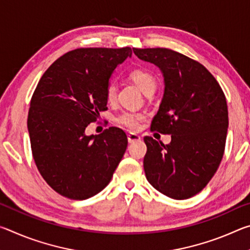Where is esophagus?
<instances>
[{
	"label": "esophagus",
	"instance_id": "obj_1",
	"mask_svg": "<svg viewBox=\"0 0 250 250\" xmlns=\"http://www.w3.org/2000/svg\"><path fill=\"white\" fill-rule=\"evenodd\" d=\"M140 140H141L140 135L132 133V132H130L128 134V141H129V143H134V142H138V141H140Z\"/></svg>",
	"mask_w": 250,
	"mask_h": 250
}]
</instances>
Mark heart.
Segmentation results:
<instances>
[{
    "label": "heart",
    "mask_w": 250,
    "mask_h": 250,
    "mask_svg": "<svg viewBox=\"0 0 250 250\" xmlns=\"http://www.w3.org/2000/svg\"><path fill=\"white\" fill-rule=\"evenodd\" d=\"M129 77L131 80L138 84L142 92L146 96H151L156 89L158 83L156 78L151 71L145 68H137L131 71ZM105 98L109 103H113L117 98V87L115 83H109L105 89ZM145 113L142 112H134V111H125L121 115L118 116L115 121L124 128L129 130H138L140 128L141 122L145 120Z\"/></svg>",
    "instance_id": "obj_1"
}]
</instances>
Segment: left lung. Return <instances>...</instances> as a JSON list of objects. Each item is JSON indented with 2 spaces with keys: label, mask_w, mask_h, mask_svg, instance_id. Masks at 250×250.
Listing matches in <instances>:
<instances>
[{
  "label": "left lung",
  "mask_w": 250,
  "mask_h": 250,
  "mask_svg": "<svg viewBox=\"0 0 250 250\" xmlns=\"http://www.w3.org/2000/svg\"><path fill=\"white\" fill-rule=\"evenodd\" d=\"M162 70L166 89L151 130L171 134L170 145L146 137V180L164 195L186 200L200 193L216 173L225 151L226 97L201 62L168 48H133Z\"/></svg>",
  "instance_id": "left-lung-1"
}]
</instances>
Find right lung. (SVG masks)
I'll list each match as a JSON object with an SVG mask.
<instances>
[{
	"mask_svg": "<svg viewBox=\"0 0 250 250\" xmlns=\"http://www.w3.org/2000/svg\"><path fill=\"white\" fill-rule=\"evenodd\" d=\"M132 55L130 47L77 48L56 59L31 99L27 128L34 161L55 192L87 200L109 184L128 146L124 131L84 130L107 109L105 89L113 69Z\"/></svg>",
	"mask_w": 250,
	"mask_h": 250,
	"instance_id": "obj_1",
	"label": "right lung"
}]
</instances>
